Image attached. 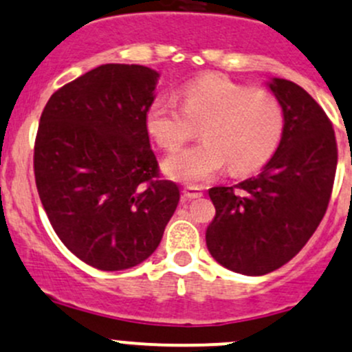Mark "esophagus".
Wrapping results in <instances>:
<instances>
[{
  "instance_id": "esophagus-1",
  "label": "esophagus",
  "mask_w": 352,
  "mask_h": 352,
  "mask_svg": "<svg viewBox=\"0 0 352 352\" xmlns=\"http://www.w3.org/2000/svg\"><path fill=\"white\" fill-rule=\"evenodd\" d=\"M183 195H184V198H188V200H195V198L203 197V191H201V188H198V186H186L183 190Z\"/></svg>"
}]
</instances>
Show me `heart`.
Returning a JSON list of instances; mask_svg holds the SVG:
<instances>
[{
	"instance_id": "b5f03b06",
	"label": "heart",
	"mask_w": 352,
	"mask_h": 352,
	"mask_svg": "<svg viewBox=\"0 0 352 352\" xmlns=\"http://www.w3.org/2000/svg\"><path fill=\"white\" fill-rule=\"evenodd\" d=\"M285 108L276 95L252 89L220 76H205L175 98H155L146 113L147 130L162 149L175 151L200 129L197 146L169 154L166 175L186 184H200L223 171L235 175L263 168L280 146Z\"/></svg>"
}]
</instances>
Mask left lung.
Wrapping results in <instances>:
<instances>
[{
    "instance_id": "1",
    "label": "left lung",
    "mask_w": 352,
    "mask_h": 352,
    "mask_svg": "<svg viewBox=\"0 0 352 352\" xmlns=\"http://www.w3.org/2000/svg\"><path fill=\"white\" fill-rule=\"evenodd\" d=\"M285 132L263 171L234 186L208 190L215 219L206 248L217 263L261 276L293 259L325 215L338 168L332 122L302 86L273 79Z\"/></svg>"
}]
</instances>
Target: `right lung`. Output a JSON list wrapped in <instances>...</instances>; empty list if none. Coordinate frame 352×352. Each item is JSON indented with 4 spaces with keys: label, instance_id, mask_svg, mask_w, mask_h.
Returning <instances> with one entry per match:
<instances>
[{
    "label": "right lung",
    "instance_id": "1",
    "mask_svg": "<svg viewBox=\"0 0 352 352\" xmlns=\"http://www.w3.org/2000/svg\"><path fill=\"white\" fill-rule=\"evenodd\" d=\"M157 72L104 64L47 101L34 147L38 197L69 251L101 271L137 266L157 249L179 201L159 177L146 113Z\"/></svg>",
    "mask_w": 352,
    "mask_h": 352
}]
</instances>
